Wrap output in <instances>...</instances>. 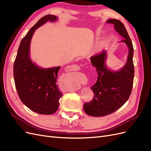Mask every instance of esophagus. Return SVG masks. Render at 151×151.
<instances>
[{
	"label": "esophagus",
	"mask_w": 151,
	"mask_h": 151,
	"mask_svg": "<svg viewBox=\"0 0 151 151\" xmlns=\"http://www.w3.org/2000/svg\"><path fill=\"white\" fill-rule=\"evenodd\" d=\"M80 67L78 65H72L67 66L66 67V71H70V70H79Z\"/></svg>",
	"instance_id": "esophagus-1"
}]
</instances>
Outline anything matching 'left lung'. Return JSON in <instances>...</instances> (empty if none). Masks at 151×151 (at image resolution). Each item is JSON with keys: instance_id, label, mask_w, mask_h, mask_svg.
I'll list each match as a JSON object with an SVG mask.
<instances>
[{"instance_id": "8db88e82", "label": "left lung", "mask_w": 151, "mask_h": 151, "mask_svg": "<svg viewBox=\"0 0 151 151\" xmlns=\"http://www.w3.org/2000/svg\"><path fill=\"white\" fill-rule=\"evenodd\" d=\"M114 25V28L124 38V42L129 48V55L125 65L120 70L112 71L106 65V51H103L91 57V63L98 72V79L91 89L94 97L91 101L84 104L87 115L93 116H103L115 112L124 104L132 93L134 77L133 62L134 48L132 42L125 26L115 19L106 21Z\"/></svg>"}]
</instances>
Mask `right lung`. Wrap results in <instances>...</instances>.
<instances>
[{
    "mask_svg": "<svg viewBox=\"0 0 151 151\" xmlns=\"http://www.w3.org/2000/svg\"><path fill=\"white\" fill-rule=\"evenodd\" d=\"M57 20L56 16L48 14L32 27L22 39L14 63V79L20 99L32 111L42 115H51L58 109L62 96L56 84L60 67H39L31 60L29 47L35 30L47 21Z\"/></svg>",
    "mask_w": 151,
    "mask_h": 151,
    "instance_id": "obj_1",
    "label": "right lung"
}]
</instances>
